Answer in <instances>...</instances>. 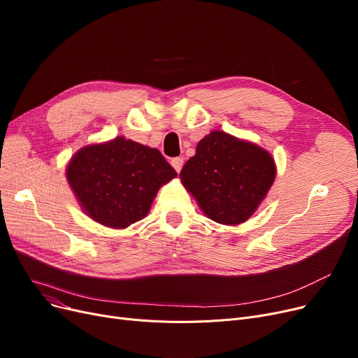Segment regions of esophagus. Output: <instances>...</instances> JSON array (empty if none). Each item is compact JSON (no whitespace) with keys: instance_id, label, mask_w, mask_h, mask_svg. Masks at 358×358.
Wrapping results in <instances>:
<instances>
[{"instance_id":"obj_1","label":"esophagus","mask_w":358,"mask_h":358,"mask_svg":"<svg viewBox=\"0 0 358 358\" xmlns=\"http://www.w3.org/2000/svg\"><path fill=\"white\" fill-rule=\"evenodd\" d=\"M171 165L174 166V169H176L177 173H180L182 165H184V159H182V158H174V159L171 161Z\"/></svg>"}]
</instances>
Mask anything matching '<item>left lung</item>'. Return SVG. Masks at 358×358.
I'll return each instance as SVG.
<instances>
[{
	"label": "left lung",
	"instance_id": "8db88e82",
	"mask_svg": "<svg viewBox=\"0 0 358 358\" xmlns=\"http://www.w3.org/2000/svg\"><path fill=\"white\" fill-rule=\"evenodd\" d=\"M180 178L206 216L222 224H239L267 196L275 164L258 145L213 130L197 143Z\"/></svg>",
	"mask_w": 358,
	"mask_h": 358
}]
</instances>
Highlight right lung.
I'll use <instances>...</instances> for the list:
<instances>
[{"mask_svg": "<svg viewBox=\"0 0 358 358\" xmlns=\"http://www.w3.org/2000/svg\"><path fill=\"white\" fill-rule=\"evenodd\" d=\"M176 177L158 149L123 136L81 148L66 166L84 213L115 229L143 219L161 185Z\"/></svg>", "mask_w": 358, "mask_h": 358, "instance_id": "1", "label": "right lung"}]
</instances>
